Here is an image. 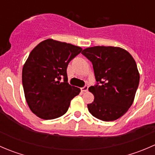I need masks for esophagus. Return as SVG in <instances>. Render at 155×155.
Here are the masks:
<instances>
[{
	"label": "esophagus",
	"mask_w": 155,
	"mask_h": 155,
	"mask_svg": "<svg viewBox=\"0 0 155 155\" xmlns=\"http://www.w3.org/2000/svg\"><path fill=\"white\" fill-rule=\"evenodd\" d=\"M87 89H88V87H87V86H85V87H81V91H82V92L87 91Z\"/></svg>",
	"instance_id": "obj_1"
}]
</instances>
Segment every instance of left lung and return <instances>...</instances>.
<instances>
[{"instance_id": "1", "label": "left lung", "mask_w": 155, "mask_h": 155, "mask_svg": "<svg viewBox=\"0 0 155 155\" xmlns=\"http://www.w3.org/2000/svg\"><path fill=\"white\" fill-rule=\"evenodd\" d=\"M82 54L91 61L98 82L88 88L94 96L93 102L87 104L88 111L104 121L121 118L134 103L140 82L134 58L127 50L114 46L86 48Z\"/></svg>"}]
</instances>
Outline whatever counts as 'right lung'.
Wrapping results in <instances>:
<instances>
[{"label":"right lung","mask_w":155,"mask_h":155,"mask_svg":"<svg viewBox=\"0 0 155 155\" xmlns=\"http://www.w3.org/2000/svg\"><path fill=\"white\" fill-rule=\"evenodd\" d=\"M82 48L70 43L47 39L30 53L22 68L26 102L37 117L54 119L64 115L70 101L80 92L68 82L67 68ZM61 78L64 82H61Z\"/></svg>","instance_id":"1"}]
</instances>
